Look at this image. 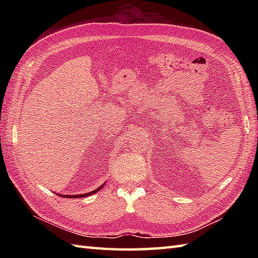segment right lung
Segmentation results:
<instances>
[{
  "instance_id": "add662e5",
  "label": "right lung",
  "mask_w": 258,
  "mask_h": 258,
  "mask_svg": "<svg viewBox=\"0 0 258 258\" xmlns=\"http://www.w3.org/2000/svg\"><path fill=\"white\" fill-rule=\"evenodd\" d=\"M105 185V183H104L103 185H101L100 187H97L96 189H94V190H92V191H90V193H85V194H78V195H62V194H57V195H59V196H63V197H67V199H72V197H74V199H81V197H86V196H90V195H93V194H95V193H97L98 190H101L102 188H103V186Z\"/></svg>"
}]
</instances>
